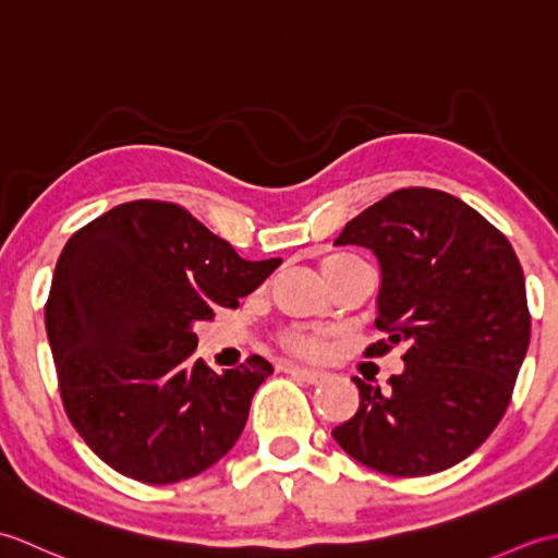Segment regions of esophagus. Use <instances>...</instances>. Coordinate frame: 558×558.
Here are the masks:
<instances>
[{"label":"esophagus","mask_w":558,"mask_h":558,"mask_svg":"<svg viewBox=\"0 0 558 558\" xmlns=\"http://www.w3.org/2000/svg\"><path fill=\"white\" fill-rule=\"evenodd\" d=\"M286 372L294 378H302V381L306 384H324L328 374L326 372H318V369H304V366H294V364H288Z\"/></svg>","instance_id":"esophagus-1"}]
</instances>
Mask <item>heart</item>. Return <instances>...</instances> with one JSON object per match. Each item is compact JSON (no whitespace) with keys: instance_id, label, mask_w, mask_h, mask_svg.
Wrapping results in <instances>:
<instances>
[{"instance_id":"heart-1","label":"heart","mask_w":558,"mask_h":558,"mask_svg":"<svg viewBox=\"0 0 558 558\" xmlns=\"http://www.w3.org/2000/svg\"><path fill=\"white\" fill-rule=\"evenodd\" d=\"M350 264H354V258H348V256H328V258H324L322 260L324 280L333 278L338 270L348 268ZM282 345H286L294 354H304V357H318V354H324V350H326L324 336L312 333V330H288V333L282 336Z\"/></svg>"}]
</instances>
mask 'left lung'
<instances>
[{
	"mask_svg": "<svg viewBox=\"0 0 558 558\" xmlns=\"http://www.w3.org/2000/svg\"><path fill=\"white\" fill-rule=\"evenodd\" d=\"M336 246L369 248L381 268L378 340L405 345L388 390L354 376L360 410L333 429L362 465L424 477L487 441L511 402L530 345L525 276L511 242L465 201L410 186L362 210Z\"/></svg>",
	"mask_w": 558,
	"mask_h": 558,
	"instance_id": "8db88e82",
	"label": "left lung"
}]
</instances>
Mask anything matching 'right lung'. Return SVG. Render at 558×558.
Here are the masks:
<instances>
[{
    "mask_svg": "<svg viewBox=\"0 0 558 558\" xmlns=\"http://www.w3.org/2000/svg\"><path fill=\"white\" fill-rule=\"evenodd\" d=\"M282 258L246 260L192 213L162 201L114 206L59 254L45 328L64 410L93 453L146 484H172L240 438L268 360L213 372L194 326L234 310Z\"/></svg>",
    "mask_w": 558,
    "mask_h": 558,
    "instance_id": "add662e5",
    "label": "right lung"
}]
</instances>
